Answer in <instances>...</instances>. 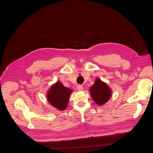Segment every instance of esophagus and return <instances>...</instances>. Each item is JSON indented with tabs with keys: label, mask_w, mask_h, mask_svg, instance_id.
Wrapping results in <instances>:
<instances>
[{
	"label": "esophagus",
	"mask_w": 153,
	"mask_h": 153,
	"mask_svg": "<svg viewBox=\"0 0 153 153\" xmlns=\"http://www.w3.org/2000/svg\"><path fill=\"white\" fill-rule=\"evenodd\" d=\"M77 89L79 90V91H82L83 90V86L82 85H79L77 86Z\"/></svg>",
	"instance_id": "esophagus-1"
}]
</instances>
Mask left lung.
<instances>
[{"label":"left lung","mask_w":153,"mask_h":153,"mask_svg":"<svg viewBox=\"0 0 153 153\" xmlns=\"http://www.w3.org/2000/svg\"><path fill=\"white\" fill-rule=\"evenodd\" d=\"M90 94L94 101L99 105L106 103L111 96V91L106 83L97 79L94 84L91 87Z\"/></svg>","instance_id":"obj_1"}]
</instances>
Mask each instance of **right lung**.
I'll return each mask as SVG.
<instances>
[{"label": "right lung", "mask_w": 153, "mask_h": 153, "mask_svg": "<svg viewBox=\"0 0 153 153\" xmlns=\"http://www.w3.org/2000/svg\"><path fill=\"white\" fill-rule=\"evenodd\" d=\"M72 90L65 87L60 82L54 84L48 91V102L59 110H64L67 108Z\"/></svg>", "instance_id": "1"}]
</instances>
